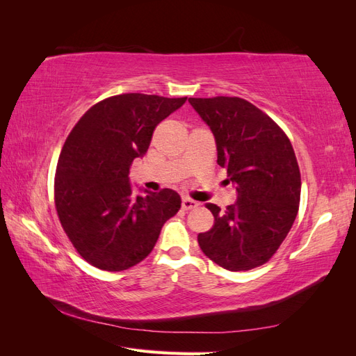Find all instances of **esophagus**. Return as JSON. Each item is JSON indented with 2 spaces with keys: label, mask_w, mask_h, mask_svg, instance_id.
<instances>
[{
  "label": "esophagus",
  "mask_w": 356,
  "mask_h": 356,
  "mask_svg": "<svg viewBox=\"0 0 356 356\" xmlns=\"http://www.w3.org/2000/svg\"><path fill=\"white\" fill-rule=\"evenodd\" d=\"M181 204H182V209H184V211H190V209H195V208L199 207L197 202L191 200V199H188V197L182 199V203H181Z\"/></svg>",
  "instance_id": "esophagus-1"
}]
</instances>
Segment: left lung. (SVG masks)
<instances>
[{
	"mask_svg": "<svg viewBox=\"0 0 356 356\" xmlns=\"http://www.w3.org/2000/svg\"><path fill=\"white\" fill-rule=\"evenodd\" d=\"M215 138L218 165L227 169L238 200L213 203V227L197 236L204 255L230 272L251 270L277 251L298 212L301 179L288 136L242 98H190Z\"/></svg>",
	"mask_w": 356,
	"mask_h": 356,
	"instance_id": "left-lung-1",
	"label": "left lung"
}]
</instances>
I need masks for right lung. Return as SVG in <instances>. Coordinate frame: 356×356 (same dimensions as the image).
I'll return each mask as SVG.
<instances>
[{
  "label": "right lung",
  "instance_id": "obj_1",
  "mask_svg": "<svg viewBox=\"0 0 356 356\" xmlns=\"http://www.w3.org/2000/svg\"><path fill=\"white\" fill-rule=\"evenodd\" d=\"M186 101L111 96L86 111L68 135L58 160L55 203L63 230L92 266L120 272L143 261L179 211L181 197L170 188H139L135 196L129 170L145 156L156 126Z\"/></svg>",
  "mask_w": 356,
  "mask_h": 356
}]
</instances>
